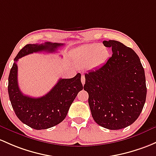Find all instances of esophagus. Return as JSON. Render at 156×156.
I'll list each match as a JSON object with an SVG mask.
<instances>
[{
    "mask_svg": "<svg viewBox=\"0 0 156 156\" xmlns=\"http://www.w3.org/2000/svg\"><path fill=\"white\" fill-rule=\"evenodd\" d=\"M81 83H82V84L83 85L85 83V77H84V75H81Z\"/></svg>",
    "mask_w": 156,
    "mask_h": 156,
    "instance_id": "obj_1",
    "label": "esophagus"
}]
</instances>
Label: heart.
Listing matches in <instances>:
<instances>
[{
    "mask_svg": "<svg viewBox=\"0 0 156 156\" xmlns=\"http://www.w3.org/2000/svg\"><path fill=\"white\" fill-rule=\"evenodd\" d=\"M109 57L107 47L99 43L84 45L79 47L74 53V60L80 68H96L105 63Z\"/></svg>",
    "mask_w": 156,
    "mask_h": 156,
    "instance_id": "heart-1",
    "label": "heart"
}]
</instances>
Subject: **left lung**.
<instances>
[{
  "label": "left lung",
  "mask_w": 156,
  "mask_h": 156,
  "mask_svg": "<svg viewBox=\"0 0 156 156\" xmlns=\"http://www.w3.org/2000/svg\"><path fill=\"white\" fill-rule=\"evenodd\" d=\"M113 55L97 69L85 74L92 117L99 126L117 130L138 118L147 97L144 69L133 49L116 40L103 41Z\"/></svg>",
  "instance_id": "obj_1"
}]
</instances>
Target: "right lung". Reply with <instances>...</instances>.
<instances>
[{
  "mask_svg": "<svg viewBox=\"0 0 156 156\" xmlns=\"http://www.w3.org/2000/svg\"><path fill=\"white\" fill-rule=\"evenodd\" d=\"M63 43L47 42L42 44H27L15 57L8 78V93L11 105L17 117L23 123L37 130L46 129L61 122L67 115L72 103L83 85L81 74L73 78H60L55 87L45 96L33 98L24 95L18 84V66L19 58L34 52L53 53Z\"/></svg>",
  "mask_w": 156,
  "mask_h": 156,
  "instance_id": "right-lung-1",
  "label": "right lung"
}]
</instances>
